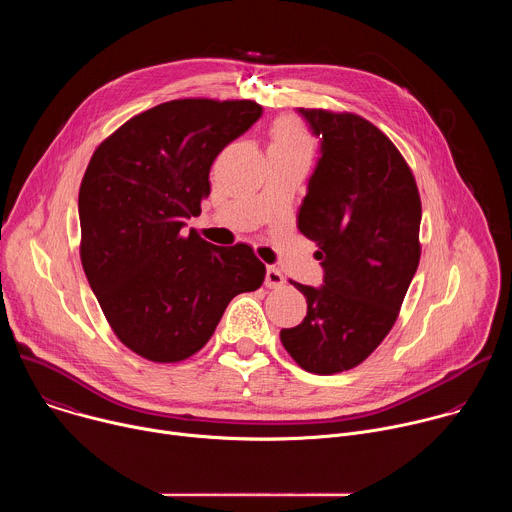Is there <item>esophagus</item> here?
<instances>
[{"label": "esophagus", "instance_id": "34e87169", "mask_svg": "<svg viewBox=\"0 0 512 512\" xmlns=\"http://www.w3.org/2000/svg\"><path fill=\"white\" fill-rule=\"evenodd\" d=\"M283 283H285V279H283L281 271L275 269V267H269L267 273H265V285L271 287V289H275V287H281Z\"/></svg>", "mask_w": 512, "mask_h": 512}]
</instances>
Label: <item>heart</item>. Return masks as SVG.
Returning <instances> with one entry per match:
<instances>
[{
    "mask_svg": "<svg viewBox=\"0 0 512 512\" xmlns=\"http://www.w3.org/2000/svg\"><path fill=\"white\" fill-rule=\"evenodd\" d=\"M269 135H271L269 148H273V150L312 156V150H314L312 135H310L306 123L296 115L277 117Z\"/></svg>",
    "mask_w": 512,
    "mask_h": 512,
    "instance_id": "heart-1",
    "label": "heart"
}]
</instances>
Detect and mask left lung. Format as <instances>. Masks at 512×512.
<instances>
[{
    "label": "left lung",
    "instance_id": "1",
    "mask_svg": "<svg viewBox=\"0 0 512 512\" xmlns=\"http://www.w3.org/2000/svg\"><path fill=\"white\" fill-rule=\"evenodd\" d=\"M322 137V158L300 206L298 229L316 243L324 285L294 283L308 316L279 338L314 375L350 371L397 322L421 257V198L395 143L356 113L300 109Z\"/></svg>",
    "mask_w": 512,
    "mask_h": 512
}]
</instances>
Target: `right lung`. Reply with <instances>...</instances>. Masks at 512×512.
Returning a JSON list of instances; mask_svg holds the SVG:
<instances>
[{
    "label": "right lung",
    "mask_w": 512,
    "mask_h": 512,
    "mask_svg": "<svg viewBox=\"0 0 512 512\" xmlns=\"http://www.w3.org/2000/svg\"><path fill=\"white\" fill-rule=\"evenodd\" d=\"M263 113L249 99H176L99 143L79 190L81 263L115 336L152 362H182L229 302L263 285L247 243L216 247L184 221L210 194V166Z\"/></svg>",
    "instance_id": "1"
}]
</instances>
